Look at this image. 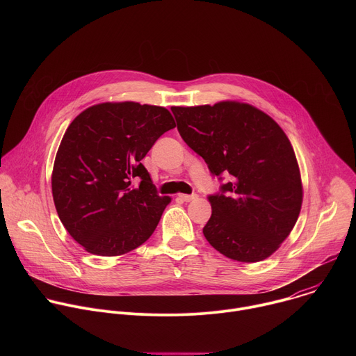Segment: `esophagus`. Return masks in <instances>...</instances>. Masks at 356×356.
Returning <instances> with one entry per match:
<instances>
[{"mask_svg": "<svg viewBox=\"0 0 356 356\" xmlns=\"http://www.w3.org/2000/svg\"><path fill=\"white\" fill-rule=\"evenodd\" d=\"M179 198L183 200V201H186V202H188V201L195 200V198H197V194H180Z\"/></svg>", "mask_w": 356, "mask_h": 356, "instance_id": "obj_1", "label": "esophagus"}]
</instances>
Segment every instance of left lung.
<instances>
[{"label":"left lung","instance_id":"left-lung-1","mask_svg":"<svg viewBox=\"0 0 356 356\" xmlns=\"http://www.w3.org/2000/svg\"><path fill=\"white\" fill-rule=\"evenodd\" d=\"M183 140L220 181L207 198L213 213L202 228L224 257L259 262L280 246L301 209L302 190L294 150L282 128L258 108L222 101L173 107Z\"/></svg>","mask_w":356,"mask_h":356}]
</instances>
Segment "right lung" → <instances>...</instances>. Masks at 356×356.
Returning <instances> with one entry per match:
<instances>
[{
    "instance_id": "right-lung-1",
    "label": "right lung",
    "mask_w": 356,
    "mask_h": 356,
    "mask_svg": "<svg viewBox=\"0 0 356 356\" xmlns=\"http://www.w3.org/2000/svg\"><path fill=\"white\" fill-rule=\"evenodd\" d=\"M175 127L166 108L132 101L92 106L69 125L52 193L62 224L87 252L118 257L154 234L170 198L159 195L140 161Z\"/></svg>"
}]
</instances>
